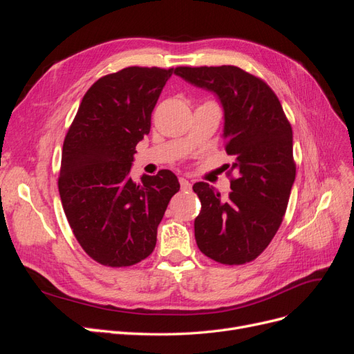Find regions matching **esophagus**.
<instances>
[{
	"instance_id": "esophagus-1",
	"label": "esophagus",
	"mask_w": 354,
	"mask_h": 354,
	"mask_svg": "<svg viewBox=\"0 0 354 354\" xmlns=\"http://www.w3.org/2000/svg\"><path fill=\"white\" fill-rule=\"evenodd\" d=\"M180 186H181V190L183 192H189V190H192V185H190V181L187 180V178H185V177H180Z\"/></svg>"
}]
</instances>
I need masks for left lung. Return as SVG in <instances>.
I'll return each mask as SVG.
<instances>
[{
	"label": "left lung",
	"mask_w": 354,
	"mask_h": 354,
	"mask_svg": "<svg viewBox=\"0 0 354 354\" xmlns=\"http://www.w3.org/2000/svg\"><path fill=\"white\" fill-rule=\"evenodd\" d=\"M174 73L214 91L224 109V149L233 158L232 192L194 185L201 201L195 239L211 260L239 266L259 257L281 227L295 180L292 128L274 91L238 66H178Z\"/></svg>",
	"instance_id": "left-lung-1"
}]
</instances>
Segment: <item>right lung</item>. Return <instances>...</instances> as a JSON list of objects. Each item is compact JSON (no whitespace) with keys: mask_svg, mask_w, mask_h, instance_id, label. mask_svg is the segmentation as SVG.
<instances>
[{"mask_svg":"<svg viewBox=\"0 0 354 354\" xmlns=\"http://www.w3.org/2000/svg\"><path fill=\"white\" fill-rule=\"evenodd\" d=\"M174 68L130 66L104 75L85 93L62 151L59 194L82 250L108 267L152 254L156 232L178 180L169 169L130 177L136 145Z\"/></svg>","mask_w":354,"mask_h":354,"instance_id":"obj_1","label":"right lung"}]
</instances>
